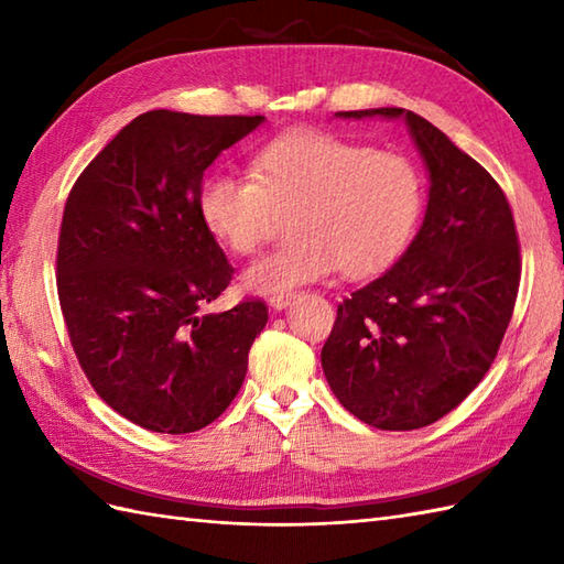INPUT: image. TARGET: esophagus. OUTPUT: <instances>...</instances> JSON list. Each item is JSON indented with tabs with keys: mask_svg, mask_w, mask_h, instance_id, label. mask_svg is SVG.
<instances>
[{
	"mask_svg": "<svg viewBox=\"0 0 564 564\" xmlns=\"http://www.w3.org/2000/svg\"><path fill=\"white\" fill-rule=\"evenodd\" d=\"M291 293H273L271 297H269V305L273 307V310H283V307H289L291 305Z\"/></svg>",
	"mask_w": 564,
	"mask_h": 564,
	"instance_id": "esophagus-1",
	"label": "esophagus"
}]
</instances>
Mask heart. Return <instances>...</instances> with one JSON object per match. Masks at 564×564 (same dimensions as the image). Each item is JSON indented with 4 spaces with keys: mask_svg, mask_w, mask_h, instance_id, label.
Wrapping results in <instances>:
<instances>
[{
    "mask_svg": "<svg viewBox=\"0 0 564 564\" xmlns=\"http://www.w3.org/2000/svg\"><path fill=\"white\" fill-rule=\"evenodd\" d=\"M198 213L237 257L257 254L289 218L291 242L245 273L247 289L273 295L337 269L346 279L388 271L422 223L424 176L400 152L327 133H291L257 154L251 176H206Z\"/></svg>",
    "mask_w": 564,
    "mask_h": 564,
    "instance_id": "obj_1",
    "label": "heart"
}]
</instances>
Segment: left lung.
<instances>
[{
    "mask_svg": "<svg viewBox=\"0 0 564 564\" xmlns=\"http://www.w3.org/2000/svg\"><path fill=\"white\" fill-rule=\"evenodd\" d=\"M404 118L429 170V206L412 245L337 307L322 368L354 416L412 431L455 410L495 364L521 281L505 191L485 166L404 109L339 111Z\"/></svg>",
    "mask_w": 564,
    "mask_h": 564,
    "instance_id": "1",
    "label": "left lung"
}]
</instances>
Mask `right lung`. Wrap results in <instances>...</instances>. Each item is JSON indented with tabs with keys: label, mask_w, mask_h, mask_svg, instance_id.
Instances as JSON below:
<instances>
[{
	"label": "right lung",
	"mask_w": 564,
	"mask_h": 564,
	"mask_svg": "<svg viewBox=\"0 0 564 564\" xmlns=\"http://www.w3.org/2000/svg\"><path fill=\"white\" fill-rule=\"evenodd\" d=\"M263 116L148 111L72 186L57 239V297L99 398L158 434L215 422L239 392L269 319L263 301L200 315L235 269L203 225V174Z\"/></svg>",
	"instance_id": "obj_1"
}]
</instances>
